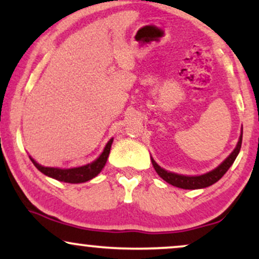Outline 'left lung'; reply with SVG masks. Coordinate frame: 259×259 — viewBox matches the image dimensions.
Returning <instances> with one entry per match:
<instances>
[{
	"label": "left lung",
	"mask_w": 259,
	"mask_h": 259,
	"mask_svg": "<svg viewBox=\"0 0 259 259\" xmlns=\"http://www.w3.org/2000/svg\"><path fill=\"white\" fill-rule=\"evenodd\" d=\"M241 144H242V134L241 136H240L239 142H237V146L235 147V150L231 152L230 156H229L218 168H215L214 170L209 171V173L207 174L198 175V177H186V175L170 173V171H167L163 168H160L153 159L151 160H152L153 168L156 169L157 174H158L163 180L167 181L168 184H170V185L180 187V189H186V190L203 189V187L213 185V184L217 183V181L221 179L223 175L227 173L228 169L233 165L234 160L236 159L237 154L240 152V148H241Z\"/></svg>",
	"instance_id": "obj_1"
}]
</instances>
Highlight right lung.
Wrapping results in <instances>:
<instances>
[{
  "label": "right lung",
  "mask_w": 259,
  "mask_h": 259,
  "mask_svg": "<svg viewBox=\"0 0 259 259\" xmlns=\"http://www.w3.org/2000/svg\"><path fill=\"white\" fill-rule=\"evenodd\" d=\"M113 139L108 141V144L106 145L105 150L101 153V156L97 158L95 162L90 163V164L82 165V167L78 168H70V169H59V168H51V167H42L38 163L35 162L31 158V162L34 163V165L36 167L41 173H44L47 177L53 178V179L63 181V183H70V184H79V183H85V181L91 180L92 178H95L96 175L102 170V168L105 167L107 158H108L109 151H111Z\"/></svg>",
  "instance_id": "right-lung-1"
}]
</instances>
